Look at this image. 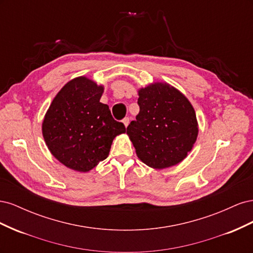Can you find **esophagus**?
Wrapping results in <instances>:
<instances>
[{
  "instance_id": "obj_1",
  "label": "esophagus",
  "mask_w": 253,
  "mask_h": 253,
  "mask_svg": "<svg viewBox=\"0 0 253 253\" xmlns=\"http://www.w3.org/2000/svg\"><path fill=\"white\" fill-rule=\"evenodd\" d=\"M122 122H124L125 126H128V124H129V118H128V117L124 118V119H122Z\"/></svg>"
}]
</instances>
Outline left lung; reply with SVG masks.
Returning <instances> with one entry per match:
<instances>
[{
    "instance_id": "obj_1",
    "label": "left lung",
    "mask_w": 253,
    "mask_h": 253,
    "mask_svg": "<svg viewBox=\"0 0 253 253\" xmlns=\"http://www.w3.org/2000/svg\"><path fill=\"white\" fill-rule=\"evenodd\" d=\"M139 113L126 127L136 154L153 169H166L182 162L192 150L198 124L192 104L166 82L138 89Z\"/></svg>"
}]
</instances>
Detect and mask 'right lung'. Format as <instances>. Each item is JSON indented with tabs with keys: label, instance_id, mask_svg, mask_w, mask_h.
<instances>
[{
	"label": "right lung",
	"instance_id": "add662e5",
	"mask_svg": "<svg viewBox=\"0 0 253 253\" xmlns=\"http://www.w3.org/2000/svg\"><path fill=\"white\" fill-rule=\"evenodd\" d=\"M103 85L84 76L68 81L45 114L42 134L48 150L61 164L88 172L109 156L116 136L126 133L114 120L109 105L100 102Z\"/></svg>",
	"mask_w": 253,
	"mask_h": 253
}]
</instances>
